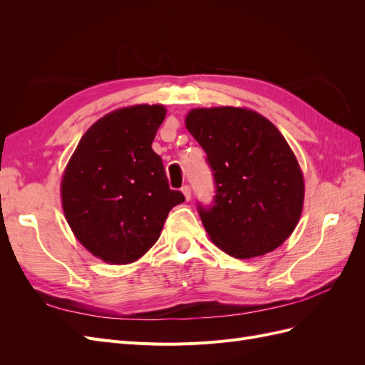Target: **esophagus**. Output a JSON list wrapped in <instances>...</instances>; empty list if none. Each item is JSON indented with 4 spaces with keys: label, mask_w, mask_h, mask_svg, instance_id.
<instances>
[{
    "label": "esophagus",
    "mask_w": 365,
    "mask_h": 365,
    "mask_svg": "<svg viewBox=\"0 0 365 365\" xmlns=\"http://www.w3.org/2000/svg\"><path fill=\"white\" fill-rule=\"evenodd\" d=\"M181 190H182V193H184V196H185V200L190 201V197H192V189H190V185H184Z\"/></svg>",
    "instance_id": "esophagus-1"
}]
</instances>
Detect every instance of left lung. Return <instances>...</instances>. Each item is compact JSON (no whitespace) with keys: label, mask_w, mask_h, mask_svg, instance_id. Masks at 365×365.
<instances>
[{"label":"left lung","mask_w":365,"mask_h":365,"mask_svg":"<svg viewBox=\"0 0 365 365\" xmlns=\"http://www.w3.org/2000/svg\"><path fill=\"white\" fill-rule=\"evenodd\" d=\"M185 126L215 180L213 202L197 204L210 239L236 259L280 247L304 200L303 173L280 130L251 109L231 106L192 109Z\"/></svg>","instance_id":"8db88e82"}]
</instances>
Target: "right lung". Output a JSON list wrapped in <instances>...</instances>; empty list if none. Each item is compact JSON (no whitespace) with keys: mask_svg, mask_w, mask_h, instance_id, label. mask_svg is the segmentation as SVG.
Returning <instances> with one entry per match:
<instances>
[{"mask_svg":"<svg viewBox=\"0 0 365 365\" xmlns=\"http://www.w3.org/2000/svg\"><path fill=\"white\" fill-rule=\"evenodd\" d=\"M165 117L161 105L117 109L97 120L62 176V207L81 244L106 263L135 262L158 240L184 195L170 190L152 149Z\"/></svg>","mask_w":365,"mask_h":365,"instance_id":"add662e5","label":"right lung"}]
</instances>
